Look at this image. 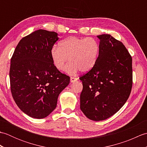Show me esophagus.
<instances>
[{"instance_id": "34e87169", "label": "esophagus", "mask_w": 147, "mask_h": 147, "mask_svg": "<svg viewBox=\"0 0 147 147\" xmlns=\"http://www.w3.org/2000/svg\"><path fill=\"white\" fill-rule=\"evenodd\" d=\"M77 80H78V78H75V77H71V78H70V81H71V83L75 82L76 81H77Z\"/></svg>"}]
</instances>
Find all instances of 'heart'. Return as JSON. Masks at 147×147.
<instances>
[{
    "label": "heart",
    "mask_w": 147,
    "mask_h": 147,
    "mask_svg": "<svg viewBox=\"0 0 147 147\" xmlns=\"http://www.w3.org/2000/svg\"><path fill=\"white\" fill-rule=\"evenodd\" d=\"M99 51L100 44L94 38L69 36L59 42V47L52 49L51 56L54 66L59 71L63 69L69 58L70 62L65 71L74 74L78 70L82 73L91 70L97 61Z\"/></svg>",
    "instance_id": "1"
}]
</instances>
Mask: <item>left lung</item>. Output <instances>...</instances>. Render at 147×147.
I'll return each mask as SVG.
<instances>
[{
	"label": "left lung",
	"mask_w": 147,
	"mask_h": 147,
	"mask_svg": "<svg viewBox=\"0 0 147 147\" xmlns=\"http://www.w3.org/2000/svg\"><path fill=\"white\" fill-rule=\"evenodd\" d=\"M96 64L81 76L80 109L88 119L105 120L119 110L129 98L133 84L132 57L123 43L111 35H98Z\"/></svg>",
	"instance_id": "obj_1"
}]
</instances>
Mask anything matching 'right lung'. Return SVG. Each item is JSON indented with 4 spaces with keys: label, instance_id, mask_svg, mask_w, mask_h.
<instances>
[{
    "label": "right lung",
    "instance_id": "add662e5",
    "mask_svg": "<svg viewBox=\"0 0 147 147\" xmlns=\"http://www.w3.org/2000/svg\"><path fill=\"white\" fill-rule=\"evenodd\" d=\"M58 34L35 31L22 38L11 60V93L18 107L29 116L43 119L57 106L60 93L70 82L54 64L51 51Z\"/></svg>",
    "mask_w": 147,
    "mask_h": 147
}]
</instances>
